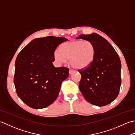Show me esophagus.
<instances>
[{
    "mask_svg": "<svg viewBox=\"0 0 135 135\" xmlns=\"http://www.w3.org/2000/svg\"><path fill=\"white\" fill-rule=\"evenodd\" d=\"M74 72V71L73 70H69V74H70V75H71V74H72Z\"/></svg>",
    "mask_w": 135,
    "mask_h": 135,
    "instance_id": "34e87169",
    "label": "esophagus"
}]
</instances>
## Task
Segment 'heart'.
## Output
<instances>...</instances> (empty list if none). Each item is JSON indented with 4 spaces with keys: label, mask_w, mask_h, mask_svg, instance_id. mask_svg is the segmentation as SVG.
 I'll return each mask as SVG.
<instances>
[{
    "label": "heart",
    "mask_w": 135,
    "mask_h": 135,
    "mask_svg": "<svg viewBox=\"0 0 135 135\" xmlns=\"http://www.w3.org/2000/svg\"><path fill=\"white\" fill-rule=\"evenodd\" d=\"M96 49L92 43L88 41H74L63 43L54 52V58L60 64L69 59L70 64L76 70H84L93 62Z\"/></svg>",
    "instance_id": "1"
}]
</instances>
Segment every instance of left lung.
<instances>
[{
    "label": "left lung",
    "mask_w": 135,
    "mask_h": 135,
    "mask_svg": "<svg viewBox=\"0 0 135 135\" xmlns=\"http://www.w3.org/2000/svg\"><path fill=\"white\" fill-rule=\"evenodd\" d=\"M92 43L95 58L90 66L79 71V88L85 100L99 107L113 102L118 95L121 84V64L118 54L107 40L96 33L80 35Z\"/></svg>",
    "instance_id": "obj_1"
}]
</instances>
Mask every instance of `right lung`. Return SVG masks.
Returning <instances> with one entry per match:
<instances>
[{
	"label": "right lung",
	"mask_w": 135,
	"mask_h": 135,
	"mask_svg": "<svg viewBox=\"0 0 135 135\" xmlns=\"http://www.w3.org/2000/svg\"><path fill=\"white\" fill-rule=\"evenodd\" d=\"M68 39L49 36L32 40L17 56L14 83L17 95L35 109L44 108L55 101L69 69L56 68L54 52Z\"/></svg>",
	"instance_id": "right-lung-1"
}]
</instances>
